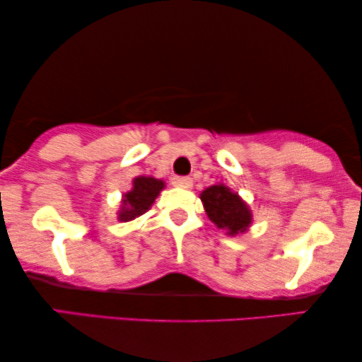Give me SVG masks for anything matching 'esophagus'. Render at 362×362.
<instances>
[{
	"instance_id": "obj_1",
	"label": "esophagus",
	"mask_w": 362,
	"mask_h": 362,
	"mask_svg": "<svg viewBox=\"0 0 362 362\" xmlns=\"http://www.w3.org/2000/svg\"><path fill=\"white\" fill-rule=\"evenodd\" d=\"M172 185L178 187V189H192L194 182H192L190 177H173Z\"/></svg>"
}]
</instances>
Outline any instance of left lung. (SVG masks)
Wrapping results in <instances>:
<instances>
[{"label":"left lung","instance_id":"left-lung-1","mask_svg":"<svg viewBox=\"0 0 362 362\" xmlns=\"http://www.w3.org/2000/svg\"><path fill=\"white\" fill-rule=\"evenodd\" d=\"M205 214L227 235H239L247 232L252 223V210L245 200L226 184H215L200 194Z\"/></svg>","mask_w":362,"mask_h":362}]
</instances>
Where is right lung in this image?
<instances>
[{
	"instance_id": "right-lung-1",
	"label": "right lung",
	"mask_w": 362,
	"mask_h": 362,
	"mask_svg": "<svg viewBox=\"0 0 362 362\" xmlns=\"http://www.w3.org/2000/svg\"><path fill=\"white\" fill-rule=\"evenodd\" d=\"M132 184H134L132 190L122 197V207L117 214L120 222H130L144 215L152 207L160 192L165 189V182L148 175L135 177Z\"/></svg>"
}]
</instances>
